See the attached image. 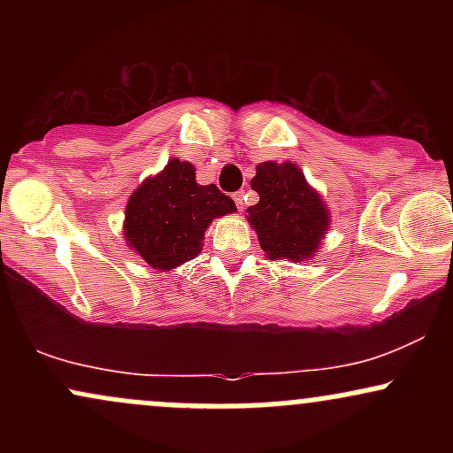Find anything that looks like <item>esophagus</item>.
Instances as JSON below:
<instances>
[{
	"label": "esophagus",
	"instance_id": "esophagus-1",
	"mask_svg": "<svg viewBox=\"0 0 453 453\" xmlns=\"http://www.w3.org/2000/svg\"><path fill=\"white\" fill-rule=\"evenodd\" d=\"M234 202H236V209L242 211V194L238 191V194H234Z\"/></svg>",
	"mask_w": 453,
	"mask_h": 453
}]
</instances>
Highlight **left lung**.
I'll list each match as a JSON object with an SVG mask.
<instances>
[{
    "mask_svg": "<svg viewBox=\"0 0 453 453\" xmlns=\"http://www.w3.org/2000/svg\"><path fill=\"white\" fill-rule=\"evenodd\" d=\"M251 189L259 202L247 209V221L270 259L306 262L317 257L327 230L330 209L294 161H262Z\"/></svg>",
    "mask_w": 453,
    "mask_h": 453,
    "instance_id": "1",
    "label": "left lung"
}]
</instances>
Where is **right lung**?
<instances>
[{
  "label": "right lung",
  "mask_w": 453,
  "mask_h": 453,
  "mask_svg": "<svg viewBox=\"0 0 453 453\" xmlns=\"http://www.w3.org/2000/svg\"><path fill=\"white\" fill-rule=\"evenodd\" d=\"M236 212L232 197L215 185H200L189 161L173 157L129 196L123 238L150 268L168 273L202 251L209 226Z\"/></svg>",
  "instance_id": "add662e5"
}]
</instances>
